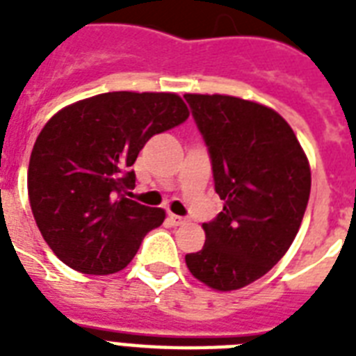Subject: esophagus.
Returning a JSON list of instances; mask_svg holds the SVG:
<instances>
[{
    "mask_svg": "<svg viewBox=\"0 0 356 356\" xmlns=\"http://www.w3.org/2000/svg\"><path fill=\"white\" fill-rule=\"evenodd\" d=\"M168 220H170L172 225H183V223H186V218L177 216V214H168Z\"/></svg>",
    "mask_w": 356,
    "mask_h": 356,
    "instance_id": "1",
    "label": "esophagus"
}]
</instances>
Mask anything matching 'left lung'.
I'll return each mask as SVG.
<instances>
[{
    "mask_svg": "<svg viewBox=\"0 0 356 356\" xmlns=\"http://www.w3.org/2000/svg\"><path fill=\"white\" fill-rule=\"evenodd\" d=\"M184 99L223 200V211L203 223V249L184 260L207 286L231 292L266 275L292 245L309 203L310 166L292 127L273 108L220 94Z\"/></svg>",
    "mask_w": 356,
    "mask_h": 356,
    "instance_id": "left-lung-1",
    "label": "left lung"
}]
</instances>
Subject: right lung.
<instances>
[{"mask_svg": "<svg viewBox=\"0 0 356 356\" xmlns=\"http://www.w3.org/2000/svg\"><path fill=\"white\" fill-rule=\"evenodd\" d=\"M177 94L107 92L58 111L31 153L27 190L35 222L72 270L108 275L133 260L162 209L129 200L131 166L145 142L188 118Z\"/></svg>", "mask_w": 356, "mask_h": 356, "instance_id": "right-lung-1", "label": "right lung"}]
</instances>
